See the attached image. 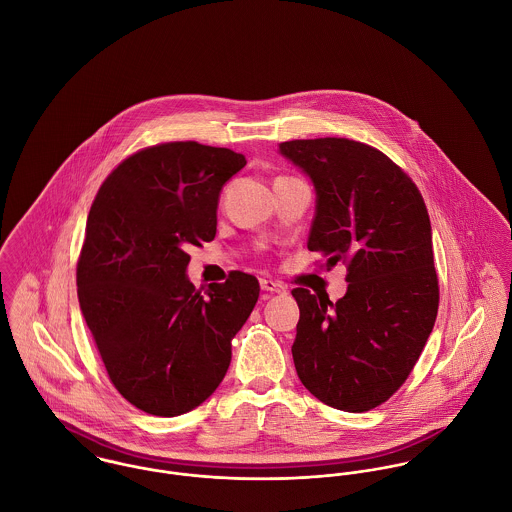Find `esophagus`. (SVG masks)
Instances as JSON below:
<instances>
[{
    "mask_svg": "<svg viewBox=\"0 0 512 512\" xmlns=\"http://www.w3.org/2000/svg\"><path fill=\"white\" fill-rule=\"evenodd\" d=\"M260 286H262V290L264 292L270 293H286L288 292V288L284 286V284H280V282H274V280H260Z\"/></svg>",
    "mask_w": 512,
    "mask_h": 512,
    "instance_id": "1",
    "label": "esophagus"
}]
</instances>
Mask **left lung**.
Instances as JSON below:
<instances>
[{
	"instance_id": "8db88e82",
	"label": "left lung",
	"mask_w": 512,
	"mask_h": 512,
	"mask_svg": "<svg viewBox=\"0 0 512 512\" xmlns=\"http://www.w3.org/2000/svg\"><path fill=\"white\" fill-rule=\"evenodd\" d=\"M315 189L307 248L347 264L335 303L295 288L293 365L323 404L366 412L386 402L420 359L438 315L432 224L412 179L382 151L345 138L278 149Z\"/></svg>"
}]
</instances>
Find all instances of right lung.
Returning a JSON list of instances; mask_svg holds the SVG:
<instances>
[{
	"label": "right lung",
	"instance_id": "obj_1",
	"mask_svg": "<svg viewBox=\"0 0 512 512\" xmlns=\"http://www.w3.org/2000/svg\"><path fill=\"white\" fill-rule=\"evenodd\" d=\"M244 165L226 147H147L108 175L90 207L80 311L112 384L147 414L181 416L219 388L258 301L250 274L230 272L205 293L187 276V246L215 238L220 191Z\"/></svg>",
	"mask_w": 512,
	"mask_h": 512
}]
</instances>
